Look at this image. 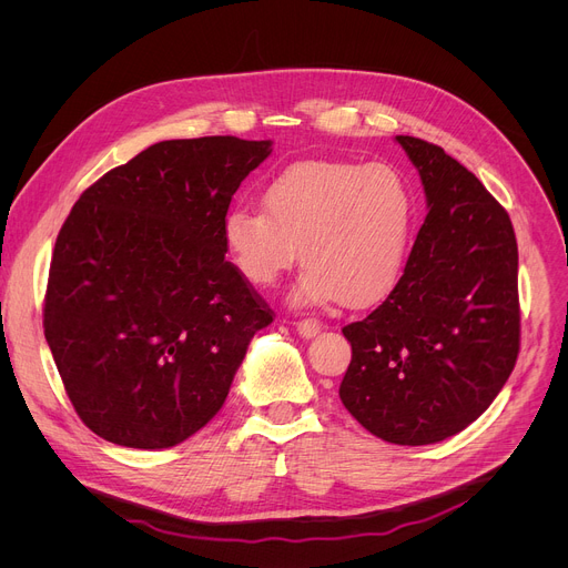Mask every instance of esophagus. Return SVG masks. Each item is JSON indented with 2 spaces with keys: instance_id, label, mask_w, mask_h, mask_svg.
Masks as SVG:
<instances>
[{
  "instance_id": "esophagus-1",
  "label": "esophagus",
  "mask_w": 568,
  "mask_h": 568,
  "mask_svg": "<svg viewBox=\"0 0 568 568\" xmlns=\"http://www.w3.org/2000/svg\"><path fill=\"white\" fill-rule=\"evenodd\" d=\"M294 326H296V333H298L301 337H305V339L316 337V333L321 331V326H318V321H316V318H301V321H296V323H294Z\"/></svg>"
}]
</instances>
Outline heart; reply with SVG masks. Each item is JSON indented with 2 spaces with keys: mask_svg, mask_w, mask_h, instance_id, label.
<instances>
[{
  "mask_svg": "<svg viewBox=\"0 0 568 568\" xmlns=\"http://www.w3.org/2000/svg\"><path fill=\"white\" fill-rule=\"evenodd\" d=\"M263 211L233 206L222 240L237 274L274 285L296 261L307 267L296 303L339 298L364 307L395 283L414 224V191L388 164L298 161L263 189Z\"/></svg>",
  "mask_w": 568,
  "mask_h": 568,
  "instance_id": "obj_1",
  "label": "heart"
}]
</instances>
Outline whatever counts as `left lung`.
<instances>
[{"mask_svg":"<svg viewBox=\"0 0 568 568\" xmlns=\"http://www.w3.org/2000/svg\"><path fill=\"white\" fill-rule=\"evenodd\" d=\"M420 173L429 213L404 274L344 326L353 359L339 397L373 436L440 443L474 423L519 355L517 240L506 209L440 145L395 136Z\"/></svg>","mask_w":568,"mask_h":568,"instance_id":"obj_1","label":"left lung"}]
</instances>
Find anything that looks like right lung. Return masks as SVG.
<instances>
[{
	"label": "right lung",
	"instance_id": "1",
	"mask_svg": "<svg viewBox=\"0 0 568 568\" xmlns=\"http://www.w3.org/2000/svg\"><path fill=\"white\" fill-rule=\"evenodd\" d=\"M272 141H159L94 182L49 267L44 337L78 418L134 449L200 432L272 307L224 254L233 193Z\"/></svg>",
	"mask_w": 568,
	"mask_h": 568
}]
</instances>
